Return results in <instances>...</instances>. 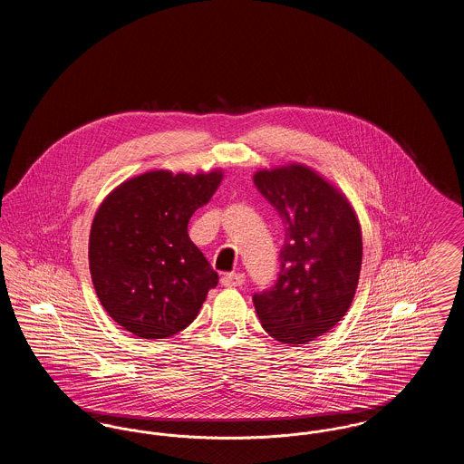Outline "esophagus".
Here are the masks:
<instances>
[{"instance_id":"34e87169","label":"esophagus","mask_w":464,"mask_h":464,"mask_svg":"<svg viewBox=\"0 0 464 464\" xmlns=\"http://www.w3.org/2000/svg\"><path fill=\"white\" fill-rule=\"evenodd\" d=\"M221 282L224 287H240L245 284V275L243 273H227L222 276Z\"/></svg>"}]
</instances>
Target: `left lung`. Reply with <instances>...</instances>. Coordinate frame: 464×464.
<instances>
[{"instance_id": "left-lung-1", "label": "left lung", "mask_w": 464, "mask_h": 464, "mask_svg": "<svg viewBox=\"0 0 464 464\" xmlns=\"http://www.w3.org/2000/svg\"><path fill=\"white\" fill-rule=\"evenodd\" d=\"M254 184L285 226L276 285L254 295L265 331L308 344L331 331L353 303L362 269V227L353 205L304 163L259 169Z\"/></svg>"}]
</instances>
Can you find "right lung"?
<instances>
[{
  "label": "right lung",
  "mask_w": 464,
  "mask_h": 464,
  "mask_svg": "<svg viewBox=\"0 0 464 464\" xmlns=\"http://www.w3.org/2000/svg\"><path fill=\"white\" fill-rule=\"evenodd\" d=\"M222 169H155L118 184L92 221V284L111 318L142 339H165L198 314L218 271L188 235L191 216L221 186Z\"/></svg>",
  "instance_id": "obj_1"
}]
</instances>
